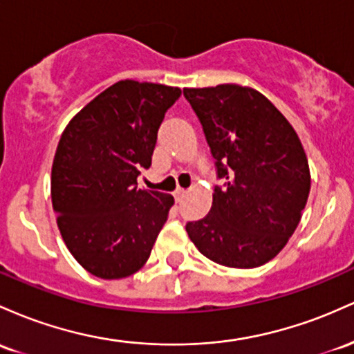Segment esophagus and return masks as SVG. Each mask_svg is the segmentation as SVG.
I'll return each mask as SVG.
<instances>
[{
    "label": "esophagus",
    "mask_w": 354,
    "mask_h": 354,
    "mask_svg": "<svg viewBox=\"0 0 354 354\" xmlns=\"http://www.w3.org/2000/svg\"><path fill=\"white\" fill-rule=\"evenodd\" d=\"M185 194H187V192H185L184 189H177L176 192H174V197H176V202H180L182 198H184Z\"/></svg>",
    "instance_id": "34e87169"
}]
</instances>
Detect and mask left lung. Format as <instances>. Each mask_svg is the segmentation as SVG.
I'll return each mask as SVG.
<instances>
[{
  "label": "left lung",
  "instance_id": "1",
  "mask_svg": "<svg viewBox=\"0 0 354 354\" xmlns=\"http://www.w3.org/2000/svg\"><path fill=\"white\" fill-rule=\"evenodd\" d=\"M216 160L212 207L187 222L214 263L251 269L276 257L301 221L311 189L308 158L291 124L249 86L184 88Z\"/></svg>",
  "mask_w": 354,
  "mask_h": 354
}]
</instances>
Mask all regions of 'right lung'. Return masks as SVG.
<instances>
[{"label":"right lung","mask_w":354,"mask_h":354,"mask_svg":"<svg viewBox=\"0 0 354 354\" xmlns=\"http://www.w3.org/2000/svg\"><path fill=\"white\" fill-rule=\"evenodd\" d=\"M180 88L122 80L71 118L51 167V202L71 256L93 276L120 279L149 259L174 197L137 187Z\"/></svg>","instance_id":"1"}]
</instances>
